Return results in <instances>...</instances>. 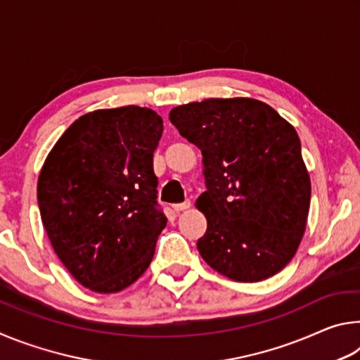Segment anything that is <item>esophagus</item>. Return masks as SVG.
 Returning <instances> with one entry per match:
<instances>
[{
    "mask_svg": "<svg viewBox=\"0 0 360 360\" xmlns=\"http://www.w3.org/2000/svg\"><path fill=\"white\" fill-rule=\"evenodd\" d=\"M191 208V202H182V203H174L173 205V210L176 211V212H181V211H186V210H188Z\"/></svg>",
    "mask_w": 360,
    "mask_h": 360,
    "instance_id": "obj_1",
    "label": "esophagus"
}]
</instances>
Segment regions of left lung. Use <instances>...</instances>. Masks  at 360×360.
Returning a JSON list of instances; mask_svg holds the SVG:
<instances>
[{
	"label": "left lung",
	"instance_id": "1",
	"mask_svg": "<svg viewBox=\"0 0 360 360\" xmlns=\"http://www.w3.org/2000/svg\"><path fill=\"white\" fill-rule=\"evenodd\" d=\"M169 120L203 155V260L240 283L281 271L300 245L311 198L294 127L252 98L188 103L172 109Z\"/></svg>",
	"mask_w": 360,
	"mask_h": 360
}]
</instances>
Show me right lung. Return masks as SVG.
<instances>
[{"label":"right lung","instance_id":"add662e5","mask_svg":"<svg viewBox=\"0 0 360 360\" xmlns=\"http://www.w3.org/2000/svg\"><path fill=\"white\" fill-rule=\"evenodd\" d=\"M163 120L149 108L84 114L47 155L38 179L42 224L84 288L111 294L143 275L165 229L154 150Z\"/></svg>","mask_w":360,"mask_h":360}]
</instances>
